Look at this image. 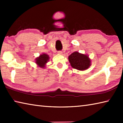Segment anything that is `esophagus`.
Here are the masks:
<instances>
[{"instance_id":"34e87169","label":"esophagus","mask_w":123,"mask_h":123,"mask_svg":"<svg viewBox=\"0 0 123 123\" xmlns=\"http://www.w3.org/2000/svg\"><path fill=\"white\" fill-rule=\"evenodd\" d=\"M57 53L59 54H60V55H62V52L61 51H59L57 52Z\"/></svg>"}]
</instances>
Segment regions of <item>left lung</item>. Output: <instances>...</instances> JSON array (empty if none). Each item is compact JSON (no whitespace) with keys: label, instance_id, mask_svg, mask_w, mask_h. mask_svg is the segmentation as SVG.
I'll use <instances>...</instances> for the list:
<instances>
[{"label":"left lung","instance_id":"left-lung-1","mask_svg":"<svg viewBox=\"0 0 123 123\" xmlns=\"http://www.w3.org/2000/svg\"><path fill=\"white\" fill-rule=\"evenodd\" d=\"M70 65L74 69L79 70H85L91 65V60L86 55L75 51L68 57Z\"/></svg>","mask_w":123,"mask_h":123}]
</instances>
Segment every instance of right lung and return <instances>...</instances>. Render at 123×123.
I'll return each instance as SVG.
<instances>
[{
	"label": "right lung",
	"instance_id": "right-lung-1",
	"mask_svg": "<svg viewBox=\"0 0 123 123\" xmlns=\"http://www.w3.org/2000/svg\"><path fill=\"white\" fill-rule=\"evenodd\" d=\"M49 57L46 54H42L36 59V63L41 68L45 67V64L49 61Z\"/></svg>",
	"mask_w": 123,
	"mask_h": 123
}]
</instances>
